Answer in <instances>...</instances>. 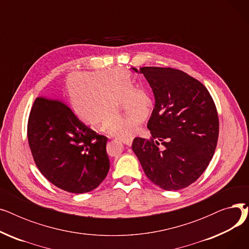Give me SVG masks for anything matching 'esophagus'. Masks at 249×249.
I'll use <instances>...</instances> for the list:
<instances>
[{
  "label": "esophagus",
  "instance_id": "1",
  "mask_svg": "<svg viewBox=\"0 0 249 249\" xmlns=\"http://www.w3.org/2000/svg\"><path fill=\"white\" fill-rule=\"evenodd\" d=\"M123 144L127 145V146H131L132 145V139H128V140H122L121 141Z\"/></svg>",
  "mask_w": 249,
  "mask_h": 249
}]
</instances>
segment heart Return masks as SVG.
<instances>
[{
	"label": "heart",
	"mask_w": 249,
	"mask_h": 249,
	"mask_svg": "<svg viewBox=\"0 0 249 249\" xmlns=\"http://www.w3.org/2000/svg\"><path fill=\"white\" fill-rule=\"evenodd\" d=\"M65 94L76 118L85 125L103 128L121 140L132 139L141 130L117 114L118 102L135 124L150 116L153 100L144 88H133L132 76L120 68L72 72L65 78Z\"/></svg>",
	"instance_id": "b5f03b06"
}]
</instances>
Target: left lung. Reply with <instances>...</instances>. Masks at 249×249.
Here are the masks:
<instances>
[{"label": "left lung", "mask_w": 249, "mask_h": 249, "mask_svg": "<svg viewBox=\"0 0 249 249\" xmlns=\"http://www.w3.org/2000/svg\"><path fill=\"white\" fill-rule=\"evenodd\" d=\"M27 136L38 169L63 191L74 194L93 191L109 172L108 138L82 123L58 100L35 99Z\"/></svg>", "instance_id": "8db88e82"}]
</instances>
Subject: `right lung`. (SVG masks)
Returning a JSON list of instances; mask_svg holds the SVG:
<instances>
[{
  "label": "right lung",
  "instance_id": "add662e5",
  "mask_svg": "<svg viewBox=\"0 0 249 249\" xmlns=\"http://www.w3.org/2000/svg\"><path fill=\"white\" fill-rule=\"evenodd\" d=\"M132 69L145 76L155 99L147 123L152 137L134 138L132 150L153 184L166 191L185 189L214 155L219 135L215 103L206 87L184 71Z\"/></svg>",
  "mask_w": 249,
  "mask_h": 249
}]
</instances>
